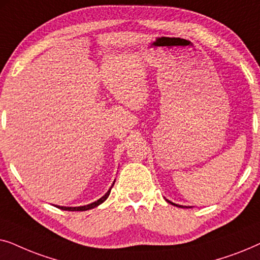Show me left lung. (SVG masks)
<instances>
[{
	"label": "left lung",
	"instance_id": "8db88e82",
	"mask_svg": "<svg viewBox=\"0 0 260 260\" xmlns=\"http://www.w3.org/2000/svg\"><path fill=\"white\" fill-rule=\"evenodd\" d=\"M169 202V204H172V205H175V204H173V202H170V201H168ZM177 206V205H176ZM179 207H181V206H179Z\"/></svg>",
	"mask_w": 260,
	"mask_h": 260
}]
</instances>
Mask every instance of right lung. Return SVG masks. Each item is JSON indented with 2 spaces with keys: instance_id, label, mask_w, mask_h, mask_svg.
<instances>
[{
  "instance_id": "1",
  "label": "right lung",
  "mask_w": 260,
  "mask_h": 260,
  "mask_svg": "<svg viewBox=\"0 0 260 260\" xmlns=\"http://www.w3.org/2000/svg\"><path fill=\"white\" fill-rule=\"evenodd\" d=\"M111 188H112V187H111ZM110 191H111V189H109V191L104 195V197L101 198V199H99V200H97V201L92 202V204H90V205L81 206V207H62V206H61V207H60V206H58V208L62 209V211H71V212H74V211H87V209L94 208V207H97V206H99L101 204H103V202H104V201L106 200V199H108V197L110 195Z\"/></svg>"
}]
</instances>
